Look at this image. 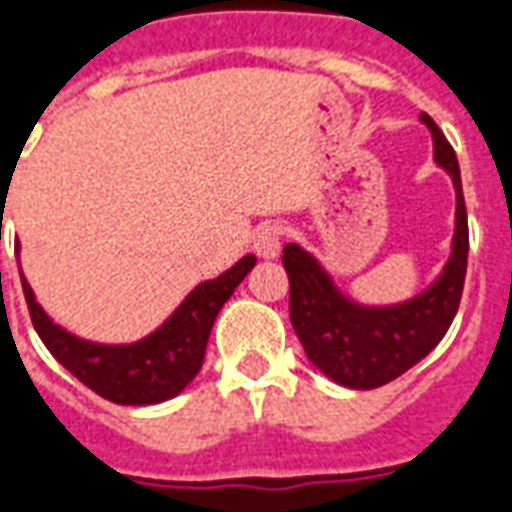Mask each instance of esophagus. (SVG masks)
<instances>
[{"instance_id":"1","label":"esophagus","mask_w":512,"mask_h":512,"mask_svg":"<svg viewBox=\"0 0 512 512\" xmlns=\"http://www.w3.org/2000/svg\"><path fill=\"white\" fill-rule=\"evenodd\" d=\"M282 238H285V227H282L279 222H268L263 224V227H257L252 249H255L260 257L271 260V257L279 255V249H282Z\"/></svg>"}]
</instances>
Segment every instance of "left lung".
<instances>
[{
    "label": "left lung",
    "mask_w": 512,
    "mask_h": 512,
    "mask_svg": "<svg viewBox=\"0 0 512 512\" xmlns=\"http://www.w3.org/2000/svg\"><path fill=\"white\" fill-rule=\"evenodd\" d=\"M433 134V158L455 186V235L450 260L436 282L419 296L389 307L351 301L329 271L299 244L282 249L290 279V323L304 354L334 384L376 389L417 365L441 343L458 312L469 257V222L455 150L433 117H419Z\"/></svg>",
    "instance_id": "obj_1"
}]
</instances>
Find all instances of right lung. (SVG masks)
<instances>
[{"label":"right lung","instance_id":"1","mask_svg":"<svg viewBox=\"0 0 512 512\" xmlns=\"http://www.w3.org/2000/svg\"><path fill=\"white\" fill-rule=\"evenodd\" d=\"M255 263V255H246L216 279L200 282L156 332L128 345L90 343L65 332L35 301L24 274L21 288L35 332L68 373L112 403L153 406L180 395L200 373L213 321Z\"/></svg>","mask_w":512,"mask_h":512}]
</instances>
